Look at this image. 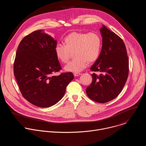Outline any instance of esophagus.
<instances>
[{
  "instance_id": "esophagus-1",
  "label": "esophagus",
  "mask_w": 146,
  "mask_h": 146,
  "mask_svg": "<svg viewBox=\"0 0 146 146\" xmlns=\"http://www.w3.org/2000/svg\"><path fill=\"white\" fill-rule=\"evenodd\" d=\"M81 74V73H74V76L75 77H78V76H80Z\"/></svg>"
}]
</instances>
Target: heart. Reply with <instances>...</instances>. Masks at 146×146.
I'll return each instance as SVG.
<instances>
[{
  "mask_svg": "<svg viewBox=\"0 0 146 146\" xmlns=\"http://www.w3.org/2000/svg\"><path fill=\"white\" fill-rule=\"evenodd\" d=\"M64 42L65 45H56L54 53L59 61L66 63L74 52L75 59L64 68L67 72L78 73L87 66L88 62L93 63L98 60L100 55L102 39L97 33L73 31L65 38Z\"/></svg>",
  "mask_w": 146,
  "mask_h": 146,
  "instance_id": "1",
  "label": "heart"
}]
</instances>
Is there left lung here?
I'll return each instance as SVG.
<instances>
[{"label": "left lung", "instance_id": "left-lung-1", "mask_svg": "<svg viewBox=\"0 0 146 146\" xmlns=\"http://www.w3.org/2000/svg\"><path fill=\"white\" fill-rule=\"evenodd\" d=\"M102 48L100 55L91 66V84L86 89L89 98L99 103L116 98L121 92L128 78L129 60L123 40L104 25L100 28Z\"/></svg>", "mask_w": 146, "mask_h": 146}]
</instances>
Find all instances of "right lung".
Wrapping results in <instances>:
<instances>
[{"mask_svg":"<svg viewBox=\"0 0 146 146\" xmlns=\"http://www.w3.org/2000/svg\"><path fill=\"white\" fill-rule=\"evenodd\" d=\"M56 44V40L39 30L23 38L18 47L14 76L24 98L36 107L57 104L74 78L71 72L53 75L61 69L54 53Z\"/></svg>","mask_w":146,"mask_h":146,"instance_id":"right-lung-1","label":"right lung"}]
</instances>
